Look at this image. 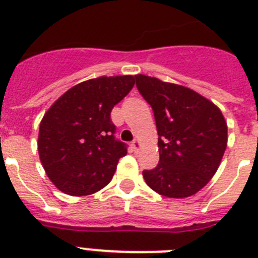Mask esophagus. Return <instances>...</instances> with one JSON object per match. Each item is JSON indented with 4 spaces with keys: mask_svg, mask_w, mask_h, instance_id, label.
Masks as SVG:
<instances>
[{
    "mask_svg": "<svg viewBox=\"0 0 258 258\" xmlns=\"http://www.w3.org/2000/svg\"><path fill=\"white\" fill-rule=\"evenodd\" d=\"M140 147H141V143L138 140H134L133 142H132V149H133L134 152L140 151Z\"/></svg>",
    "mask_w": 258,
    "mask_h": 258,
    "instance_id": "obj_1",
    "label": "esophagus"
}]
</instances>
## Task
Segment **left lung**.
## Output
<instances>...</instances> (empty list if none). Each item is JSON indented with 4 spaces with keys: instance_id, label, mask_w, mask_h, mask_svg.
Listing matches in <instances>:
<instances>
[{
    "instance_id": "obj_1",
    "label": "left lung",
    "mask_w": 258,
    "mask_h": 258,
    "mask_svg": "<svg viewBox=\"0 0 258 258\" xmlns=\"http://www.w3.org/2000/svg\"><path fill=\"white\" fill-rule=\"evenodd\" d=\"M136 85L151 106L160 160L143 170L146 183L166 198L202 190L217 172L227 146V124L217 106L177 84L137 75Z\"/></svg>"
}]
</instances>
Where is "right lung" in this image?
<instances>
[{
	"label": "right lung",
	"mask_w": 258,
	"mask_h": 258,
	"mask_svg": "<svg viewBox=\"0 0 258 258\" xmlns=\"http://www.w3.org/2000/svg\"><path fill=\"white\" fill-rule=\"evenodd\" d=\"M134 86V76L98 77L71 88L47 109L38 132V155L50 181L72 197L109 183L126 145L115 138L113 106Z\"/></svg>",
	"instance_id": "right-lung-1"
}]
</instances>
